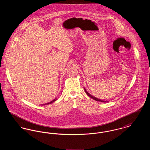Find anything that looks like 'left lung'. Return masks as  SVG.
<instances>
[{
  "instance_id": "left-lung-1",
  "label": "left lung",
  "mask_w": 150,
  "mask_h": 150,
  "mask_svg": "<svg viewBox=\"0 0 150 150\" xmlns=\"http://www.w3.org/2000/svg\"><path fill=\"white\" fill-rule=\"evenodd\" d=\"M84 91H85V92H86V94L89 97H90L91 98H93V100H97V101L102 102H106V101H105V100H100V99H98V98H96V97H94V96H92V95H91L89 93H88V92L86 91V89L85 88H84Z\"/></svg>"
}]
</instances>
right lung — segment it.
Returning <instances> with one entry per match:
<instances>
[{
    "mask_svg": "<svg viewBox=\"0 0 150 150\" xmlns=\"http://www.w3.org/2000/svg\"><path fill=\"white\" fill-rule=\"evenodd\" d=\"M57 98H55L54 100H52L51 102H49V103H45V104H43V105H49V104H51L52 103H53V102H54V101H56V100H57Z\"/></svg>",
    "mask_w": 150,
    "mask_h": 150,
    "instance_id": "add662e5",
    "label": "right lung"
}]
</instances>
